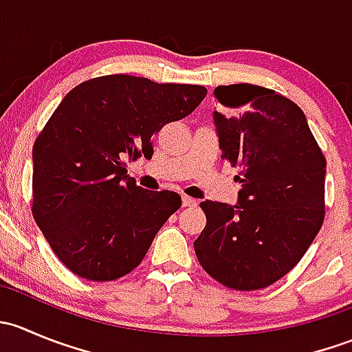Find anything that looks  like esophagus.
<instances>
[{
  "instance_id": "1",
  "label": "esophagus",
  "mask_w": 352,
  "mask_h": 352,
  "mask_svg": "<svg viewBox=\"0 0 352 352\" xmlns=\"http://www.w3.org/2000/svg\"><path fill=\"white\" fill-rule=\"evenodd\" d=\"M182 206H184V208H194V206H197V201H196V199L189 197V196H184L182 197Z\"/></svg>"
}]
</instances>
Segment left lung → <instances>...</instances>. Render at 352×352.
<instances>
[{"instance_id":"8db88e82","label":"left lung","mask_w":352,"mask_h":352,"mask_svg":"<svg viewBox=\"0 0 352 352\" xmlns=\"http://www.w3.org/2000/svg\"><path fill=\"white\" fill-rule=\"evenodd\" d=\"M221 158L240 166L239 202L202 201L197 261L223 286H271L300 262L325 214L327 162L303 110L269 88H214Z\"/></svg>"}]
</instances>
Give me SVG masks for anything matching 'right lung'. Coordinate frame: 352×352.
<instances>
[{"mask_svg": "<svg viewBox=\"0 0 352 352\" xmlns=\"http://www.w3.org/2000/svg\"><path fill=\"white\" fill-rule=\"evenodd\" d=\"M199 85L110 74L74 87L34 144L32 212L59 261L90 281L140 265L180 208L172 190H146L127 162L151 158V138L204 100Z\"/></svg>", "mask_w": 352, "mask_h": 352, "instance_id": "right-lung-1", "label": "right lung"}]
</instances>
